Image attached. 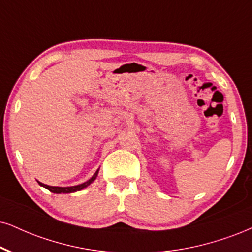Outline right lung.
<instances>
[{
  "instance_id": "1",
  "label": "right lung",
  "mask_w": 252,
  "mask_h": 252,
  "mask_svg": "<svg viewBox=\"0 0 252 252\" xmlns=\"http://www.w3.org/2000/svg\"><path fill=\"white\" fill-rule=\"evenodd\" d=\"M98 175V170L94 173V175L92 176L91 179L89 180V181L82 183V185H78V186H72V187H52V186H48V185H44V183L42 182H38L42 187H44L48 189V190H50L51 192H55V194H62V192H74V191H78V190H82L83 188L88 187L90 183H92L94 181L95 178H97Z\"/></svg>"
}]
</instances>
